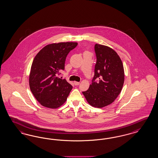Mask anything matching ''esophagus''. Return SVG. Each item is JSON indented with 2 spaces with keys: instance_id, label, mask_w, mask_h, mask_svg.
I'll use <instances>...</instances> for the list:
<instances>
[{
  "instance_id": "34e87169",
  "label": "esophagus",
  "mask_w": 158,
  "mask_h": 158,
  "mask_svg": "<svg viewBox=\"0 0 158 158\" xmlns=\"http://www.w3.org/2000/svg\"><path fill=\"white\" fill-rule=\"evenodd\" d=\"M74 85H75V86H77V85H79V84H80V83L79 82H78V81H74Z\"/></svg>"
}]
</instances>
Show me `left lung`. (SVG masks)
<instances>
[{
    "mask_svg": "<svg viewBox=\"0 0 158 158\" xmlns=\"http://www.w3.org/2000/svg\"><path fill=\"white\" fill-rule=\"evenodd\" d=\"M94 50L97 58L94 76L89 89L82 93L90 105L101 108L112 103L121 92L124 68L120 58L112 48L96 44Z\"/></svg>",
    "mask_w": 158,
    "mask_h": 158,
    "instance_id": "1",
    "label": "left lung"
}]
</instances>
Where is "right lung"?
<instances>
[{"label": "right lung", "mask_w": 158, "mask_h": 158, "mask_svg": "<svg viewBox=\"0 0 158 158\" xmlns=\"http://www.w3.org/2000/svg\"><path fill=\"white\" fill-rule=\"evenodd\" d=\"M77 45V42L50 44L34 58L29 74V87L35 98L43 106L57 108L67 100L72 86L57 76L61 70H64L68 54Z\"/></svg>", "instance_id": "right-lung-1"}]
</instances>
